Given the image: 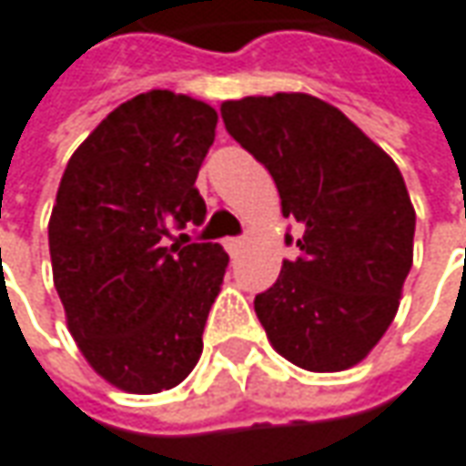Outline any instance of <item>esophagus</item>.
I'll return each mask as SVG.
<instances>
[{
  "label": "esophagus",
  "mask_w": 466,
  "mask_h": 466,
  "mask_svg": "<svg viewBox=\"0 0 466 466\" xmlns=\"http://www.w3.org/2000/svg\"><path fill=\"white\" fill-rule=\"evenodd\" d=\"M243 248V238H226V251L230 256H236Z\"/></svg>",
  "instance_id": "esophagus-1"
}]
</instances>
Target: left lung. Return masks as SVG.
<instances>
[{
    "mask_svg": "<svg viewBox=\"0 0 466 466\" xmlns=\"http://www.w3.org/2000/svg\"><path fill=\"white\" fill-rule=\"evenodd\" d=\"M220 115L269 168L284 218L302 226L299 256L254 299L269 343L299 370L357 367L395 320L413 267L415 210L400 168L313 95L228 99Z\"/></svg>",
    "mask_w": 466,
    "mask_h": 466,
    "instance_id": "8db88e82",
    "label": "left lung"
}]
</instances>
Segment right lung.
<instances>
[{"instance_id": "1", "label": "right lung", "mask_w": 466, "mask_h": 466, "mask_svg": "<svg viewBox=\"0 0 466 466\" xmlns=\"http://www.w3.org/2000/svg\"><path fill=\"white\" fill-rule=\"evenodd\" d=\"M218 112L151 89L123 102L66 164L48 220L56 292L89 367L112 387L153 395L195 370L220 295L218 243H168L202 223L195 189Z\"/></svg>"}]
</instances>
